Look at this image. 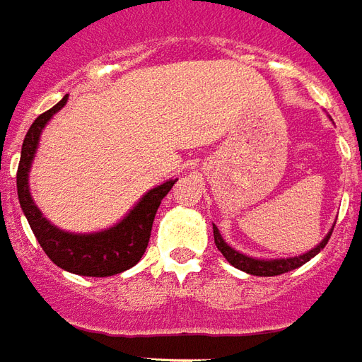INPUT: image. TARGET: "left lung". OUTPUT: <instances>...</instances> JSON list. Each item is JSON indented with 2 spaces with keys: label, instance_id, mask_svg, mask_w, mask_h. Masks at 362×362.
<instances>
[{
  "label": "left lung",
  "instance_id": "8db88e82",
  "mask_svg": "<svg viewBox=\"0 0 362 362\" xmlns=\"http://www.w3.org/2000/svg\"><path fill=\"white\" fill-rule=\"evenodd\" d=\"M214 230V243H216L218 251L226 257V261L230 265H234L235 269H240L243 273H250V275L255 276H275V275H283V273H288V271H294V269L302 267L304 263H308L310 259L316 257L320 251L324 250L325 243L329 240L332 235L333 228L327 232L322 242L317 243L316 247H312L306 253L302 255H296V257H279V259H259V257H250L245 255L242 251L234 250L232 245H228L226 240L220 235V230L216 226H212Z\"/></svg>",
  "mask_w": 362,
  "mask_h": 362
}]
</instances>
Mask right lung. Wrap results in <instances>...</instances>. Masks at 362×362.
Wrapping results in <instances>:
<instances>
[{
  "mask_svg": "<svg viewBox=\"0 0 362 362\" xmlns=\"http://www.w3.org/2000/svg\"><path fill=\"white\" fill-rule=\"evenodd\" d=\"M68 103V95L60 103H56L50 111L42 112L33 124L23 140L21 161L17 169V194L23 214L29 220L33 234L58 267L81 276H111L119 275L127 269L134 267L142 259L150 234L156 212L160 209L161 199L171 191L177 179H169L161 185L153 187L136 202L128 214L120 222L105 228L99 232L76 234L66 232L62 228L54 226L52 222L40 212L37 202L33 201L29 189V171L33 160L37 156L40 134L56 112Z\"/></svg>",
  "mask_w": 362,
  "mask_h": 362,
  "instance_id": "add662e5",
  "label": "right lung"
}]
</instances>
